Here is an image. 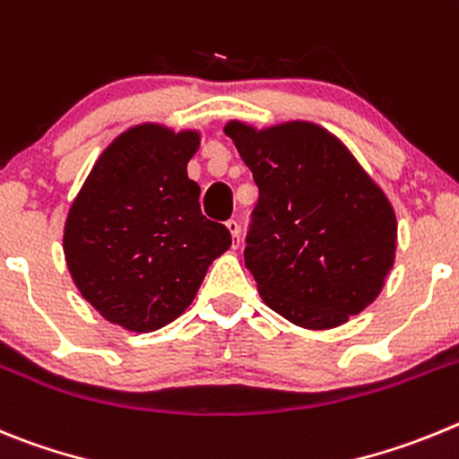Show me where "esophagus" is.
<instances>
[{
  "instance_id": "34e87169",
  "label": "esophagus",
  "mask_w": 459,
  "mask_h": 459,
  "mask_svg": "<svg viewBox=\"0 0 459 459\" xmlns=\"http://www.w3.org/2000/svg\"><path fill=\"white\" fill-rule=\"evenodd\" d=\"M226 229H229L230 238H233V247H238V242H239V224L235 220H229V221H226Z\"/></svg>"
}]
</instances>
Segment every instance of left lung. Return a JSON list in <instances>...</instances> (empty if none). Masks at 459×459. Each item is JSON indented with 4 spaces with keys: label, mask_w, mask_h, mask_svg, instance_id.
<instances>
[{
    "label": "left lung",
    "mask_w": 459,
    "mask_h": 459,
    "mask_svg": "<svg viewBox=\"0 0 459 459\" xmlns=\"http://www.w3.org/2000/svg\"><path fill=\"white\" fill-rule=\"evenodd\" d=\"M224 132L258 185L245 265L267 307L297 327L332 329L373 304L398 224L352 152L307 121L265 130L230 121Z\"/></svg>",
    "instance_id": "1"
}]
</instances>
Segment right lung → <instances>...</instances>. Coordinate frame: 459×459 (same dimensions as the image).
<instances>
[{
	"mask_svg": "<svg viewBox=\"0 0 459 459\" xmlns=\"http://www.w3.org/2000/svg\"><path fill=\"white\" fill-rule=\"evenodd\" d=\"M199 132L143 123L102 151L68 210L65 263L105 320L155 332L196 297L205 272L230 247L224 224L201 214L187 178Z\"/></svg>",
	"mask_w": 459,
	"mask_h": 459,
	"instance_id": "right-lung-1",
	"label": "right lung"
}]
</instances>
